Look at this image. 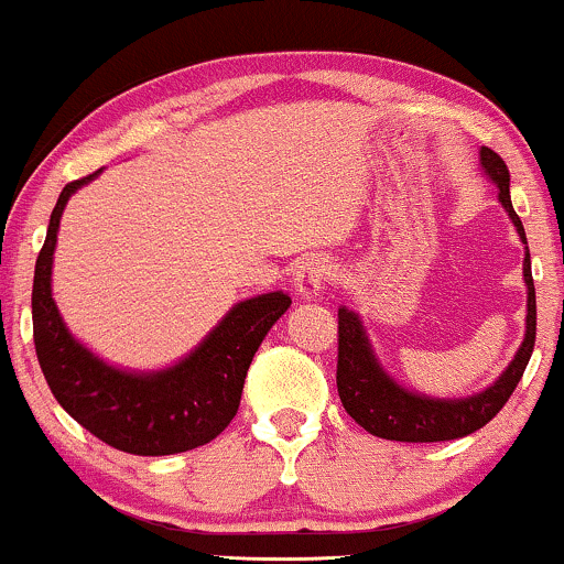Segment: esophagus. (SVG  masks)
I'll use <instances>...</instances> for the list:
<instances>
[{"label": "esophagus", "instance_id": "obj_1", "mask_svg": "<svg viewBox=\"0 0 564 564\" xmlns=\"http://www.w3.org/2000/svg\"><path fill=\"white\" fill-rule=\"evenodd\" d=\"M328 278H330V262L321 254H312V257H304V260L296 264L294 286L302 296L312 300V296H317L325 289Z\"/></svg>", "mask_w": 564, "mask_h": 564}]
</instances>
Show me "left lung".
Segmentation results:
<instances>
[{
  "instance_id": "1",
  "label": "left lung",
  "mask_w": 564,
  "mask_h": 564,
  "mask_svg": "<svg viewBox=\"0 0 564 564\" xmlns=\"http://www.w3.org/2000/svg\"><path fill=\"white\" fill-rule=\"evenodd\" d=\"M480 165L499 186V202L510 213L514 228H518L522 243L525 228H522L518 213L512 209L510 199V171L505 160L494 149H480ZM528 286V317L525 338L514 355L512 365L497 383L488 386L484 393L470 399H429L399 389L376 362L368 336L355 312L338 310V362H336V386L341 397L344 410L362 425L372 436L389 441H406V444H431V441L463 438L467 433L484 429L491 417L507 404L512 391L518 389L522 372L528 368V359L533 355L535 344V289L531 275V254H525L522 268Z\"/></svg>"
}]
</instances>
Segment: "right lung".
I'll return each mask as SVG.
<instances>
[{
  "instance_id": "right-lung-1",
  "label": "right lung",
  "mask_w": 564,
  "mask_h": 564,
  "mask_svg": "<svg viewBox=\"0 0 564 564\" xmlns=\"http://www.w3.org/2000/svg\"><path fill=\"white\" fill-rule=\"evenodd\" d=\"M97 173L63 188L39 252L31 294L39 365L67 415L115 449L162 457L205 446L239 412L254 351L291 300L273 291L236 304L213 334L171 370L135 376L105 365L67 334L50 289L59 217L70 194L97 178Z\"/></svg>"
}]
</instances>
